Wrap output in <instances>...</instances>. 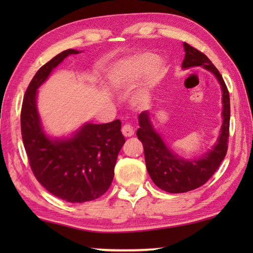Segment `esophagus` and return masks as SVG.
<instances>
[{
  "label": "esophagus",
  "instance_id": "obj_1",
  "mask_svg": "<svg viewBox=\"0 0 253 253\" xmlns=\"http://www.w3.org/2000/svg\"><path fill=\"white\" fill-rule=\"evenodd\" d=\"M122 132H123V135L125 136V137H131L132 135L135 134V130H134V128H132L130 125H128V124H126V125L123 126Z\"/></svg>",
  "mask_w": 253,
  "mask_h": 253
}]
</instances>
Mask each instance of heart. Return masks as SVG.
Instances as JSON below:
<instances>
[{
	"instance_id": "obj_1",
	"label": "heart",
	"mask_w": 253,
	"mask_h": 253,
	"mask_svg": "<svg viewBox=\"0 0 253 253\" xmlns=\"http://www.w3.org/2000/svg\"><path fill=\"white\" fill-rule=\"evenodd\" d=\"M155 59L152 54L140 53L132 55V57L123 60V61L116 63L108 70V79L111 84H121L124 83H130L139 78L145 72H147V78L151 83L156 80L161 74V69L156 63L152 67ZM149 90L143 89L136 93L134 97V102L136 105H143L148 100Z\"/></svg>"
}]
</instances>
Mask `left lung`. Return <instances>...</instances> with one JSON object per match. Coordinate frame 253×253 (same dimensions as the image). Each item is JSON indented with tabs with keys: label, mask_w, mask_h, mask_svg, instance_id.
Listing matches in <instances>:
<instances>
[{
	"label": "left lung",
	"mask_w": 253,
	"mask_h": 253,
	"mask_svg": "<svg viewBox=\"0 0 253 253\" xmlns=\"http://www.w3.org/2000/svg\"><path fill=\"white\" fill-rule=\"evenodd\" d=\"M183 46L185 51V57L182 63L183 69L201 66L212 72L219 81L222 90L223 122L220 135L212 148L195 160H185L166 145L162 136L154 128L148 110H145L139 115V128L136 134L143 143L147 172L156 186L169 193H185L207 183L219 169L228 151L230 126V96L228 88L219 70L213 66L207 55L185 42Z\"/></svg>",
	"instance_id": "obj_1"
}]
</instances>
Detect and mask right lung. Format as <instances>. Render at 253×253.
Instances as JSON below:
<instances>
[{"instance_id":"1","label":"right lung","mask_w":253,"mask_h":253,"mask_svg":"<svg viewBox=\"0 0 253 253\" xmlns=\"http://www.w3.org/2000/svg\"><path fill=\"white\" fill-rule=\"evenodd\" d=\"M79 52L68 49L42 66L25 91L21 110V132L34 176L51 194L70 203L96 200L108 190L125 144L119 119L84 123L68 137L45 132L37 107L38 89L68 55Z\"/></svg>"}]
</instances>
